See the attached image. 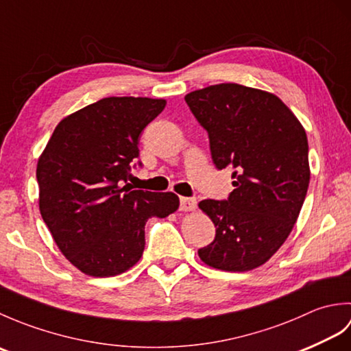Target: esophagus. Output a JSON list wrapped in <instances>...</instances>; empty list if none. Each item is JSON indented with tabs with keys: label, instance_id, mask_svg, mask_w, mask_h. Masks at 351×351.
Wrapping results in <instances>:
<instances>
[{
	"label": "esophagus",
	"instance_id": "obj_1",
	"mask_svg": "<svg viewBox=\"0 0 351 351\" xmlns=\"http://www.w3.org/2000/svg\"><path fill=\"white\" fill-rule=\"evenodd\" d=\"M197 206L196 199L181 197V211H195Z\"/></svg>",
	"mask_w": 351,
	"mask_h": 351
}]
</instances>
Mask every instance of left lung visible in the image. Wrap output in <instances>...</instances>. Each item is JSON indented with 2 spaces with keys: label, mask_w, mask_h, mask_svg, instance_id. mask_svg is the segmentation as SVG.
Wrapping results in <instances>:
<instances>
[{
  "label": "left lung",
  "mask_w": 351,
  "mask_h": 351,
  "mask_svg": "<svg viewBox=\"0 0 351 351\" xmlns=\"http://www.w3.org/2000/svg\"><path fill=\"white\" fill-rule=\"evenodd\" d=\"M185 102L208 131L215 167L234 169L228 200L199 204L215 226L199 258L219 270H253L279 250L300 214L311 178L306 131L278 96L259 88L208 86Z\"/></svg>",
  "instance_id": "obj_1"
}]
</instances>
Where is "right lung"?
Masks as SVG:
<instances>
[{"mask_svg":"<svg viewBox=\"0 0 351 351\" xmlns=\"http://www.w3.org/2000/svg\"><path fill=\"white\" fill-rule=\"evenodd\" d=\"M164 107L166 99L104 98L62 119L39 156L42 219L81 273L110 278L130 270L143 255L147 219L180 208L175 193L126 184L140 132Z\"/></svg>","mask_w":351,"mask_h":351,"instance_id":"add662e5","label":"right lung"}]
</instances>
